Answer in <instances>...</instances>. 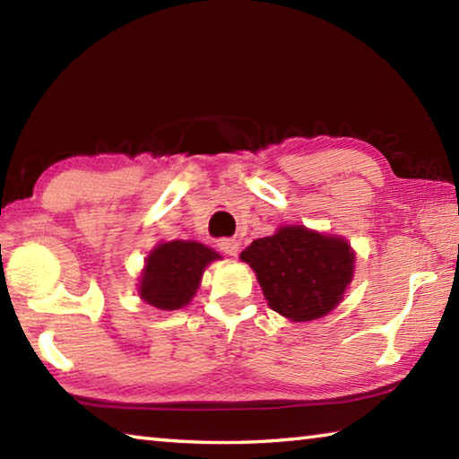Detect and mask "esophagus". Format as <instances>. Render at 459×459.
<instances>
[{"label":"esophagus","instance_id":"obj_1","mask_svg":"<svg viewBox=\"0 0 459 459\" xmlns=\"http://www.w3.org/2000/svg\"><path fill=\"white\" fill-rule=\"evenodd\" d=\"M219 248L224 255H230V257H235L238 253V240L235 238H221L219 240Z\"/></svg>","mask_w":459,"mask_h":459}]
</instances>
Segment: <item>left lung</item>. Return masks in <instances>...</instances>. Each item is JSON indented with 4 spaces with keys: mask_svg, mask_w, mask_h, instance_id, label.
<instances>
[{
    "mask_svg": "<svg viewBox=\"0 0 459 459\" xmlns=\"http://www.w3.org/2000/svg\"><path fill=\"white\" fill-rule=\"evenodd\" d=\"M240 259L257 273L269 307L291 322L317 320L332 312L354 273V253L344 238L301 224L253 240Z\"/></svg>",
    "mask_w": 459,
    "mask_h": 459,
    "instance_id": "obj_1",
    "label": "left lung"
}]
</instances>
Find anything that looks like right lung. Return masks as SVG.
<instances>
[{"mask_svg": "<svg viewBox=\"0 0 459 459\" xmlns=\"http://www.w3.org/2000/svg\"><path fill=\"white\" fill-rule=\"evenodd\" d=\"M221 259L211 247L196 240H169L147 255L139 298L158 309H180L196 293L208 263Z\"/></svg>", "mask_w": 459, "mask_h": 459, "instance_id": "1", "label": "right lung"}]
</instances>
